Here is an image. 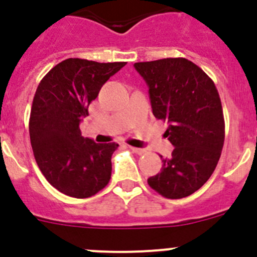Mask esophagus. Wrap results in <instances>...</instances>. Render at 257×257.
Here are the masks:
<instances>
[{
    "label": "esophagus",
    "instance_id": "1",
    "mask_svg": "<svg viewBox=\"0 0 257 257\" xmlns=\"http://www.w3.org/2000/svg\"><path fill=\"white\" fill-rule=\"evenodd\" d=\"M130 149L134 152V153H136V154L147 153V151H145V149H142V148H135V147H130Z\"/></svg>",
    "mask_w": 257,
    "mask_h": 257
}]
</instances>
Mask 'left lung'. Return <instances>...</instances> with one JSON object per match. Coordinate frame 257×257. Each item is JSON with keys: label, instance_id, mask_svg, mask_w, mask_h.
<instances>
[{"label": "left lung", "instance_id": "1", "mask_svg": "<svg viewBox=\"0 0 257 257\" xmlns=\"http://www.w3.org/2000/svg\"><path fill=\"white\" fill-rule=\"evenodd\" d=\"M149 87L152 110L169 123L165 138L175 148L149 187L170 199L188 197L210 179L225 139L221 100L212 79L193 61L167 58L135 63ZM162 158V157H161Z\"/></svg>", "mask_w": 257, "mask_h": 257}]
</instances>
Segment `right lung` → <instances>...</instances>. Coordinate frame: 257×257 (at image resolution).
Here are the masks:
<instances>
[{"label": "right lung", "mask_w": 257, "mask_h": 257, "mask_svg": "<svg viewBox=\"0 0 257 257\" xmlns=\"http://www.w3.org/2000/svg\"><path fill=\"white\" fill-rule=\"evenodd\" d=\"M126 65L70 58L52 68L36 90L29 136L36 162L46 180L74 198H88L106 187L118 144L83 138L79 123L101 86Z\"/></svg>", "instance_id": "add662e5"}]
</instances>
